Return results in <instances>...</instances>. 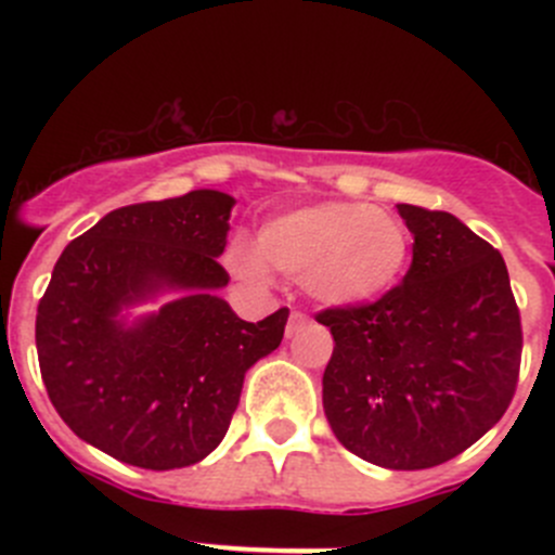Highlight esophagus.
I'll use <instances>...</instances> for the list:
<instances>
[{
    "label": "esophagus",
    "instance_id": "esophagus-1",
    "mask_svg": "<svg viewBox=\"0 0 555 555\" xmlns=\"http://www.w3.org/2000/svg\"><path fill=\"white\" fill-rule=\"evenodd\" d=\"M306 324H309V319H306L300 311H293L287 319V327H284V335H287V338H295V335H298Z\"/></svg>",
    "mask_w": 555,
    "mask_h": 555
}]
</instances>
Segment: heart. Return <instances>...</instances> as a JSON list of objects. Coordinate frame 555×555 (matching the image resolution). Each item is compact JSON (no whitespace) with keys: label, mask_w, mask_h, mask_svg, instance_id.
<instances>
[{"label":"heart","mask_w":555,"mask_h":555,"mask_svg":"<svg viewBox=\"0 0 555 555\" xmlns=\"http://www.w3.org/2000/svg\"><path fill=\"white\" fill-rule=\"evenodd\" d=\"M411 233L389 209L357 201H319L271 217L257 246L233 242L228 268L246 284L266 287L271 268L304 279L327 306H367L382 300L408 266Z\"/></svg>","instance_id":"obj_1"}]
</instances>
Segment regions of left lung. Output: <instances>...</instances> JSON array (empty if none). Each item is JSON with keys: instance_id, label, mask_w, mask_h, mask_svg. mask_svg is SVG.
Instances as JSON below:
<instances>
[{"instance_id": "obj_1", "label": "left lung", "mask_w": 555, "mask_h": 555, "mask_svg": "<svg viewBox=\"0 0 555 555\" xmlns=\"http://www.w3.org/2000/svg\"><path fill=\"white\" fill-rule=\"evenodd\" d=\"M413 262L382 300L327 309L322 405L344 449L427 469L483 438L511 405L520 317L500 251L449 211L397 204Z\"/></svg>"}]
</instances>
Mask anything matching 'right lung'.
<instances>
[{
    "instance_id": "add662e5",
    "label": "right lung",
    "mask_w": 555,
    "mask_h": 555,
    "mask_svg": "<svg viewBox=\"0 0 555 555\" xmlns=\"http://www.w3.org/2000/svg\"><path fill=\"white\" fill-rule=\"evenodd\" d=\"M236 198L190 190L122 206L61 251L37 309L44 389L66 427L117 462L190 467L225 438L244 376L289 311L244 322L217 295ZM160 294L137 320L127 309Z\"/></svg>"
}]
</instances>
